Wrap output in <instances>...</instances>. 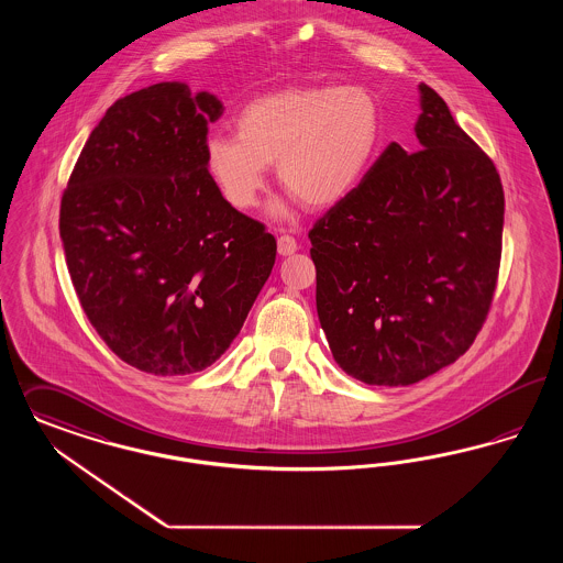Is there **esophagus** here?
Returning <instances> with one entry per match:
<instances>
[{
    "mask_svg": "<svg viewBox=\"0 0 563 563\" xmlns=\"http://www.w3.org/2000/svg\"><path fill=\"white\" fill-rule=\"evenodd\" d=\"M297 251V241L289 236V234H283L278 236V253L280 255H292Z\"/></svg>",
    "mask_w": 563,
    "mask_h": 563,
    "instance_id": "1",
    "label": "esophagus"
}]
</instances>
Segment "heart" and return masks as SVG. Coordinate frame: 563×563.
Here are the masks:
<instances>
[{"label": "heart", "mask_w": 563, "mask_h": 563, "mask_svg": "<svg viewBox=\"0 0 563 563\" xmlns=\"http://www.w3.org/2000/svg\"><path fill=\"white\" fill-rule=\"evenodd\" d=\"M375 91L362 86L308 84L262 93L234 117V135L202 144L207 176L232 209L247 211L276 180L308 209L347 199L368 172L382 142Z\"/></svg>", "instance_id": "b5f03b06"}]
</instances>
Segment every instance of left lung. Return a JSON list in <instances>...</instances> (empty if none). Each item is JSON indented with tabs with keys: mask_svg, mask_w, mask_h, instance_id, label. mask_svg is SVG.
<instances>
[{
	"mask_svg": "<svg viewBox=\"0 0 563 563\" xmlns=\"http://www.w3.org/2000/svg\"><path fill=\"white\" fill-rule=\"evenodd\" d=\"M419 91V151L391 142L308 234L320 327L339 366L368 385H412L463 356L500 266L495 163L435 91Z\"/></svg>",
	"mask_w": 563,
	"mask_h": 563,
	"instance_id": "8db88e82",
	"label": "left lung"
}]
</instances>
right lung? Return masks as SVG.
Masks as SVG:
<instances>
[{
	"label": "right lung",
	"instance_id": "add662e5",
	"mask_svg": "<svg viewBox=\"0 0 563 563\" xmlns=\"http://www.w3.org/2000/svg\"><path fill=\"white\" fill-rule=\"evenodd\" d=\"M209 93L163 81L93 128L60 202L68 272L91 327L158 377L211 366L271 276L276 241L222 199L202 163Z\"/></svg>",
	"mask_w": 563,
	"mask_h": 563
}]
</instances>
